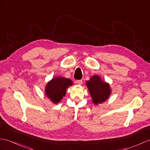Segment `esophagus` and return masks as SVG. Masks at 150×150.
Instances as JSON below:
<instances>
[{"mask_svg":"<svg viewBox=\"0 0 150 150\" xmlns=\"http://www.w3.org/2000/svg\"><path fill=\"white\" fill-rule=\"evenodd\" d=\"M82 80H79V81H76V83H77V84H79V85H82Z\"/></svg>","mask_w":150,"mask_h":150,"instance_id":"esophagus-1","label":"esophagus"}]
</instances>
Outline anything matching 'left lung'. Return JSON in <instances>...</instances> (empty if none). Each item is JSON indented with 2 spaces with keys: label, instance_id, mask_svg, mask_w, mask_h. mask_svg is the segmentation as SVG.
Masks as SVG:
<instances>
[{
  "label": "left lung",
  "instance_id": "left-lung-1",
  "mask_svg": "<svg viewBox=\"0 0 150 150\" xmlns=\"http://www.w3.org/2000/svg\"><path fill=\"white\" fill-rule=\"evenodd\" d=\"M90 95L93 99V102L97 105L101 103L109 98L111 90L108 83L102 81L99 76L94 75L86 82Z\"/></svg>",
  "mask_w": 150,
  "mask_h": 150
}]
</instances>
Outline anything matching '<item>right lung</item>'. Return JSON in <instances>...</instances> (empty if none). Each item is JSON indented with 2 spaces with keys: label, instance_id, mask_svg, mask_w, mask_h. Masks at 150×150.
<instances>
[{
  "label": "right lung",
  "instance_id": "add662e5",
  "mask_svg": "<svg viewBox=\"0 0 150 150\" xmlns=\"http://www.w3.org/2000/svg\"><path fill=\"white\" fill-rule=\"evenodd\" d=\"M73 85L70 79L57 76L52 79L45 87V94L54 103H57L65 96L67 89Z\"/></svg>",
  "mask_w": 150,
  "mask_h": 150
}]
</instances>
